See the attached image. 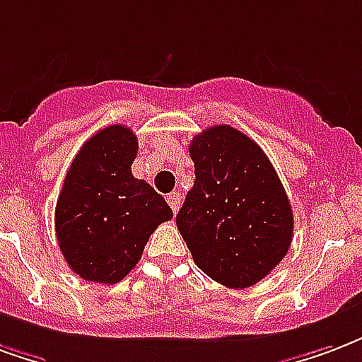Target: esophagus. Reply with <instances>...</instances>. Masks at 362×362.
Masks as SVG:
<instances>
[{
	"instance_id": "34e87169",
	"label": "esophagus",
	"mask_w": 362,
	"mask_h": 362,
	"mask_svg": "<svg viewBox=\"0 0 362 362\" xmlns=\"http://www.w3.org/2000/svg\"><path fill=\"white\" fill-rule=\"evenodd\" d=\"M167 202H168V205H170V209H173L174 213H178V209H180V203H182L180 194H178V192H173V194H168Z\"/></svg>"
}]
</instances>
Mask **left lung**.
<instances>
[{
  "label": "left lung",
  "mask_w": 362,
  "mask_h": 362,
  "mask_svg": "<svg viewBox=\"0 0 362 362\" xmlns=\"http://www.w3.org/2000/svg\"><path fill=\"white\" fill-rule=\"evenodd\" d=\"M194 188L176 226L195 264L228 288H249L282 261L293 213L269 157L240 130L218 124L189 144Z\"/></svg>",
  "instance_id": "8db88e82"
}]
</instances>
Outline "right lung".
<instances>
[{"label":"right lung","instance_id":"add662e5","mask_svg":"<svg viewBox=\"0 0 362 362\" xmlns=\"http://www.w3.org/2000/svg\"><path fill=\"white\" fill-rule=\"evenodd\" d=\"M136 155V134L113 124L80 147L65 176L55 207L57 243L72 272L88 282H120L153 230L173 218L163 195L132 176Z\"/></svg>","mask_w":362,"mask_h":362}]
</instances>
